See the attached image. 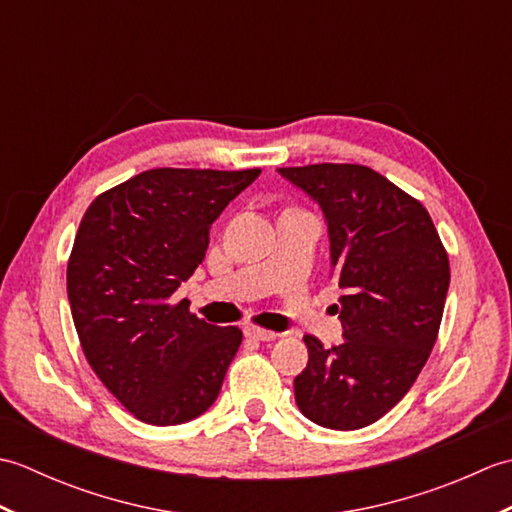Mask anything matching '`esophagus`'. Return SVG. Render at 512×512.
I'll return each mask as SVG.
<instances>
[{
    "mask_svg": "<svg viewBox=\"0 0 512 512\" xmlns=\"http://www.w3.org/2000/svg\"><path fill=\"white\" fill-rule=\"evenodd\" d=\"M244 334L248 336V339H255V341H275L277 336H279L277 332L262 330V328H257V325H246Z\"/></svg>",
    "mask_w": 512,
    "mask_h": 512,
    "instance_id": "esophagus-1",
    "label": "esophagus"
}]
</instances>
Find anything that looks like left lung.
Wrapping results in <instances>:
<instances>
[{
    "mask_svg": "<svg viewBox=\"0 0 512 512\" xmlns=\"http://www.w3.org/2000/svg\"><path fill=\"white\" fill-rule=\"evenodd\" d=\"M328 224L332 277L343 290V343L306 336L295 378L303 416L354 431L383 418L416 383L438 339L449 257L427 209L363 165L277 169Z\"/></svg>",
    "mask_w": 512,
    "mask_h": 512,
    "instance_id": "1",
    "label": "left lung"
}]
</instances>
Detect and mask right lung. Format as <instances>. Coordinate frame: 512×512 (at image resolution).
<instances>
[{
	"mask_svg": "<svg viewBox=\"0 0 512 512\" xmlns=\"http://www.w3.org/2000/svg\"><path fill=\"white\" fill-rule=\"evenodd\" d=\"M259 169H149L85 211L68 262V299L90 367L138 420L202 416L242 343L167 299L202 264L211 224Z\"/></svg>",
	"mask_w": 512,
	"mask_h": 512,
	"instance_id": "add662e5",
	"label": "right lung"
}]
</instances>
